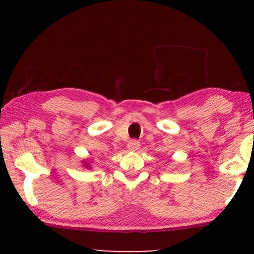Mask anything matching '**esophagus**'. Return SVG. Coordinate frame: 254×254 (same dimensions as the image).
<instances>
[{"label": "esophagus", "mask_w": 254, "mask_h": 254, "mask_svg": "<svg viewBox=\"0 0 254 254\" xmlns=\"http://www.w3.org/2000/svg\"><path fill=\"white\" fill-rule=\"evenodd\" d=\"M140 148V142L137 140H130L127 143V149L131 151H136Z\"/></svg>", "instance_id": "34e87169"}]
</instances>
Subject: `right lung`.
Returning a JSON list of instances; mask_svg holds the SVG:
<instances>
[{"label":"right lung","mask_w":254,"mask_h":254,"mask_svg":"<svg viewBox=\"0 0 254 254\" xmlns=\"http://www.w3.org/2000/svg\"><path fill=\"white\" fill-rule=\"evenodd\" d=\"M87 167H89V166H87Z\"/></svg>","instance_id":"1"}]
</instances>
